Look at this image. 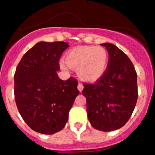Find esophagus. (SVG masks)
<instances>
[{
	"mask_svg": "<svg viewBox=\"0 0 155 155\" xmlns=\"http://www.w3.org/2000/svg\"><path fill=\"white\" fill-rule=\"evenodd\" d=\"M83 88H84V86H83V85H82V84L79 83L78 85V90L80 92H81V91H82Z\"/></svg>",
	"mask_w": 155,
	"mask_h": 155,
	"instance_id": "obj_1",
	"label": "esophagus"
}]
</instances>
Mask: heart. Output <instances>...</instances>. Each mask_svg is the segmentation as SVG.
I'll use <instances>...</instances> for the list:
<instances>
[{
    "instance_id": "1",
    "label": "heart",
    "mask_w": 155,
    "mask_h": 155,
    "mask_svg": "<svg viewBox=\"0 0 155 155\" xmlns=\"http://www.w3.org/2000/svg\"><path fill=\"white\" fill-rule=\"evenodd\" d=\"M109 54L102 47L78 46L70 49L65 57V61H61V67L68 70L77 69V74L81 81L94 83L101 79L107 70Z\"/></svg>"
}]
</instances>
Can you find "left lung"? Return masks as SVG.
<instances>
[{
	"label": "left lung",
	"mask_w": 155,
	"mask_h": 155,
	"mask_svg": "<svg viewBox=\"0 0 155 155\" xmlns=\"http://www.w3.org/2000/svg\"><path fill=\"white\" fill-rule=\"evenodd\" d=\"M109 54L107 70L95 84H84L86 110L90 124L101 131H113L124 126L138 99L137 74L133 63L120 49L103 43Z\"/></svg>",
	"instance_id": "1"
}]
</instances>
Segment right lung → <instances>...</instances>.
<instances>
[{"instance_id": "obj_1", "label": "right lung", "mask_w": 155, "mask_h": 155, "mask_svg": "<svg viewBox=\"0 0 155 155\" xmlns=\"http://www.w3.org/2000/svg\"><path fill=\"white\" fill-rule=\"evenodd\" d=\"M70 46L64 41H40L24 54L14 75L15 101L20 114L36 132L61 130L79 94L78 81L59 78V60Z\"/></svg>"}]
</instances>
